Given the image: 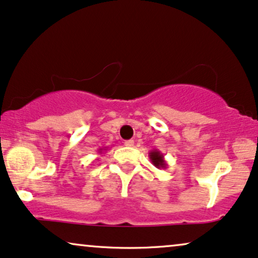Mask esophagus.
I'll return each mask as SVG.
<instances>
[{
    "mask_svg": "<svg viewBox=\"0 0 258 258\" xmlns=\"http://www.w3.org/2000/svg\"><path fill=\"white\" fill-rule=\"evenodd\" d=\"M124 146L125 147H133L134 146V141H133V140H128V141L124 142Z\"/></svg>",
    "mask_w": 258,
    "mask_h": 258,
    "instance_id": "34e87169",
    "label": "esophagus"
}]
</instances>
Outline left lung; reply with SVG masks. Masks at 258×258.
Instances as JSON below:
<instances>
[{"label":"left lung","mask_w":258,"mask_h":258,"mask_svg":"<svg viewBox=\"0 0 258 258\" xmlns=\"http://www.w3.org/2000/svg\"><path fill=\"white\" fill-rule=\"evenodd\" d=\"M149 159H150V161H152L153 165L156 167V168H159V169L167 168V162L165 160V156H163V154L160 152V150H158V149L150 150Z\"/></svg>","instance_id":"8db88e82"}]
</instances>
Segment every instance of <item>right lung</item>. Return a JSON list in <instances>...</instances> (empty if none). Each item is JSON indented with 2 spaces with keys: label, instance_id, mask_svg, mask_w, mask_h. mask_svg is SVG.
Segmentation results:
<instances>
[{
  "label": "right lung",
  "instance_id": "add662e5",
  "mask_svg": "<svg viewBox=\"0 0 258 258\" xmlns=\"http://www.w3.org/2000/svg\"><path fill=\"white\" fill-rule=\"evenodd\" d=\"M103 150H106V147H104V148H99V149H98V153L100 154V155H102V152H103Z\"/></svg>",
  "mask_w": 258,
  "mask_h": 258
}]
</instances>
